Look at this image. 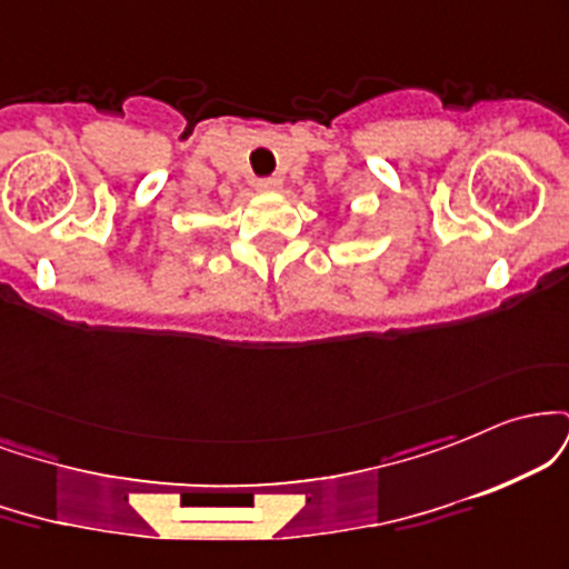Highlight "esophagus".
<instances>
[{
	"label": "esophagus",
	"mask_w": 569,
	"mask_h": 569,
	"mask_svg": "<svg viewBox=\"0 0 569 569\" xmlns=\"http://www.w3.org/2000/svg\"><path fill=\"white\" fill-rule=\"evenodd\" d=\"M257 187L262 189V192H278L280 179H262V181H257Z\"/></svg>",
	"instance_id": "34e87169"
}]
</instances>
